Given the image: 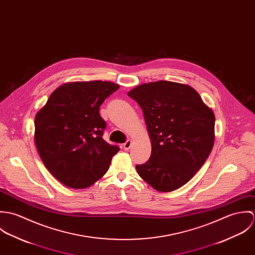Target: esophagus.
<instances>
[{
	"label": "esophagus",
	"mask_w": 255,
	"mask_h": 255,
	"mask_svg": "<svg viewBox=\"0 0 255 255\" xmlns=\"http://www.w3.org/2000/svg\"><path fill=\"white\" fill-rule=\"evenodd\" d=\"M131 145H132L131 140H128L127 142H125V143H124V149H125V150H129Z\"/></svg>",
	"instance_id": "34e87169"
}]
</instances>
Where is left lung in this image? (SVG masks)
<instances>
[{"instance_id": "8db88e82", "label": "left lung", "mask_w": 255, "mask_h": 255, "mask_svg": "<svg viewBox=\"0 0 255 255\" xmlns=\"http://www.w3.org/2000/svg\"><path fill=\"white\" fill-rule=\"evenodd\" d=\"M128 94L143 112L152 146L149 160L135 166L138 175L158 191L178 189L212 151V110L192 87L172 81L144 83Z\"/></svg>"}]
</instances>
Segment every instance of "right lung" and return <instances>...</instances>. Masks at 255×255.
<instances>
[{"label": "right lung", "instance_id": "right-lung-1", "mask_svg": "<svg viewBox=\"0 0 255 255\" xmlns=\"http://www.w3.org/2000/svg\"><path fill=\"white\" fill-rule=\"evenodd\" d=\"M109 81L67 83L57 88L36 114L35 144L49 172L73 188H86L101 179L120 151L102 136L106 122L99 108L119 89Z\"/></svg>", "mask_w": 255, "mask_h": 255}]
</instances>
